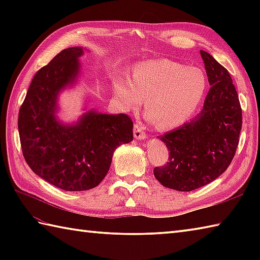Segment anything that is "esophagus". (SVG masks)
<instances>
[{
	"mask_svg": "<svg viewBox=\"0 0 260 260\" xmlns=\"http://www.w3.org/2000/svg\"><path fill=\"white\" fill-rule=\"evenodd\" d=\"M134 137L136 140H145L146 139V133L144 132L142 125L135 124L134 125Z\"/></svg>",
	"mask_w": 260,
	"mask_h": 260,
	"instance_id": "obj_1",
	"label": "esophagus"
}]
</instances>
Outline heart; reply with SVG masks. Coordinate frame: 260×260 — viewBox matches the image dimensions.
Here are the masks:
<instances>
[{"mask_svg": "<svg viewBox=\"0 0 260 260\" xmlns=\"http://www.w3.org/2000/svg\"><path fill=\"white\" fill-rule=\"evenodd\" d=\"M115 97L127 109L139 108L145 98L147 118L161 129L185 124L207 97L209 81L201 68L170 59L147 60L131 68L128 79H113Z\"/></svg>", "mask_w": 260, "mask_h": 260, "instance_id": "1", "label": "heart"}]
</instances>
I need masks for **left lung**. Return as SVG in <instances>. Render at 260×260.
I'll use <instances>...</instances> for the list:
<instances>
[{
  "label": "left lung",
  "instance_id": "1",
  "mask_svg": "<svg viewBox=\"0 0 260 260\" xmlns=\"http://www.w3.org/2000/svg\"><path fill=\"white\" fill-rule=\"evenodd\" d=\"M210 89L194 118L159 139L170 151L169 162L153 171L163 186L192 191L209 184L228 169L239 144L241 107L230 74L201 50Z\"/></svg>",
  "mask_w": 260,
  "mask_h": 260
}]
</instances>
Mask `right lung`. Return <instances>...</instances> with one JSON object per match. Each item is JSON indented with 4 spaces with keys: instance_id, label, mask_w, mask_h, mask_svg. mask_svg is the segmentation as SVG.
I'll list each match as a JSON object with an SVG mask.
<instances>
[{
    "instance_id": "1",
    "label": "right lung",
    "mask_w": 260,
    "mask_h": 260,
    "mask_svg": "<svg viewBox=\"0 0 260 260\" xmlns=\"http://www.w3.org/2000/svg\"><path fill=\"white\" fill-rule=\"evenodd\" d=\"M84 48L64 49L33 77L19 112V134L25 162L37 175L64 191L96 187L106 176L114 151L133 141L126 114L89 110L75 124L56 117L59 92L80 73Z\"/></svg>"
}]
</instances>
